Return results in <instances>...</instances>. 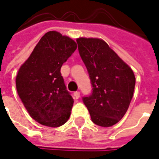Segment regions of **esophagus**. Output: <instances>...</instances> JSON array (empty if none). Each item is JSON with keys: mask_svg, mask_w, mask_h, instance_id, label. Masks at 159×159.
Wrapping results in <instances>:
<instances>
[{"mask_svg": "<svg viewBox=\"0 0 159 159\" xmlns=\"http://www.w3.org/2000/svg\"><path fill=\"white\" fill-rule=\"evenodd\" d=\"M79 98H80L79 91H75V92H74V98H75V99H78Z\"/></svg>", "mask_w": 159, "mask_h": 159, "instance_id": "1", "label": "esophagus"}]
</instances>
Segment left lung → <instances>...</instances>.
<instances>
[{"label":"left lung","mask_w":159,"mask_h":159,"mask_svg":"<svg viewBox=\"0 0 159 159\" xmlns=\"http://www.w3.org/2000/svg\"><path fill=\"white\" fill-rule=\"evenodd\" d=\"M82 60L88 70L92 94L83 98L94 124L116 125L125 116L133 97V70L103 40L76 39Z\"/></svg>","instance_id":"left-lung-1"}]
</instances>
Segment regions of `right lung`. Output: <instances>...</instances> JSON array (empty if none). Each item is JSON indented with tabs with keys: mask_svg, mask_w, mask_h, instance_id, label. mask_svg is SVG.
I'll return each instance as SVG.
<instances>
[{
	"mask_svg": "<svg viewBox=\"0 0 159 159\" xmlns=\"http://www.w3.org/2000/svg\"><path fill=\"white\" fill-rule=\"evenodd\" d=\"M76 48L69 36L49 31L18 70V95L30 116L41 125L59 127L70 118L74 99L66 89L60 70Z\"/></svg>",
	"mask_w": 159,
	"mask_h": 159,
	"instance_id": "1",
	"label": "right lung"
}]
</instances>
